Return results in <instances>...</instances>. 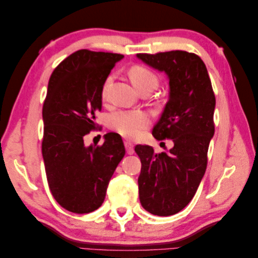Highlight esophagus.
<instances>
[{
    "instance_id": "esophagus-1",
    "label": "esophagus",
    "mask_w": 258,
    "mask_h": 258,
    "mask_svg": "<svg viewBox=\"0 0 258 258\" xmlns=\"http://www.w3.org/2000/svg\"><path fill=\"white\" fill-rule=\"evenodd\" d=\"M124 147H126V151H127V154L129 155H132L135 153V148H134V144H132L130 141H126L124 142Z\"/></svg>"
}]
</instances>
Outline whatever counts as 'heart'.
I'll use <instances>...</instances> for the list:
<instances>
[{
  "label": "heart",
  "instance_id": "1",
  "mask_svg": "<svg viewBox=\"0 0 258 258\" xmlns=\"http://www.w3.org/2000/svg\"><path fill=\"white\" fill-rule=\"evenodd\" d=\"M129 77L131 83L140 91L147 87L156 88L157 86V77L145 67L135 66L130 69ZM111 82V77H108L104 84L103 96L107 85ZM108 123L112 129L116 130L118 134L126 138H137L141 132L150 124V117L141 111H119L112 114L108 118Z\"/></svg>",
  "mask_w": 258,
  "mask_h": 258
}]
</instances>
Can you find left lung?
Wrapping results in <instances>:
<instances>
[{"label":"left lung","mask_w":258,"mask_h":258,"mask_svg":"<svg viewBox=\"0 0 258 258\" xmlns=\"http://www.w3.org/2000/svg\"><path fill=\"white\" fill-rule=\"evenodd\" d=\"M137 58L165 73L169 81L168 102L153 136L171 139L174 146L161 153L148 145L135 148L142 163L138 178L140 202L147 212L169 216L189 204L205 175L214 136L215 97L207 67L197 54L172 50L138 53Z\"/></svg>","instance_id":"obj_1"}]
</instances>
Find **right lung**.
Returning <instances> with one entry per match:
<instances>
[{
    "instance_id": "add662e5",
    "label": "right lung",
    "mask_w": 258,
    "mask_h": 258,
    "mask_svg": "<svg viewBox=\"0 0 258 258\" xmlns=\"http://www.w3.org/2000/svg\"><path fill=\"white\" fill-rule=\"evenodd\" d=\"M122 54L81 49L52 72L43 105L42 153L49 189L70 212L90 213L101 207L110 179L123 158L121 137L104 135V143L85 145L98 128L103 86Z\"/></svg>"
}]
</instances>
